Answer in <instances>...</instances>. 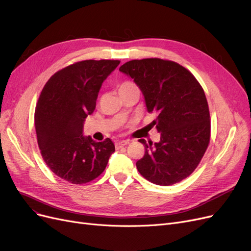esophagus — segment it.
<instances>
[{
	"mask_svg": "<svg viewBox=\"0 0 251 251\" xmlns=\"http://www.w3.org/2000/svg\"><path fill=\"white\" fill-rule=\"evenodd\" d=\"M128 144H129V140H122V141H118V143H116V149L123 148V147L127 146Z\"/></svg>",
	"mask_w": 251,
	"mask_h": 251,
	"instance_id": "1",
	"label": "esophagus"
}]
</instances>
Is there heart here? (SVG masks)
Wrapping results in <instances>:
<instances>
[{"mask_svg": "<svg viewBox=\"0 0 251 251\" xmlns=\"http://www.w3.org/2000/svg\"><path fill=\"white\" fill-rule=\"evenodd\" d=\"M118 90L120 94L130 91H139L137 85L132 81H123L122 83H120L118 86Z\"/></svg>", "mask_w": 251, "mask_h": 251, "instance_id": "heart-1", "label": "heart"}]
</instances>
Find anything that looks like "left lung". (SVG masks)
I'll return each instance as SVG.
<instances>
[{
    "label": "left lung",
    "mask_w": 251,
    "mask_h": 251,
    "mask_svg": "<svg viewBox=\"0 0 251 251\" xmlns=\"http://www.w3.org/2000/svg\"><path fill=\"white\" fill-rule=\"evenodd\" d=\"M131 77L145 95L149 113L161 133L160 141L139 139L145 156L139 173L158 186H171L197 168L210 141V115L204 90L182 65L160 58L130 60L119 69Z\"/></svg>",
    "instance_id": "left-lung-1"
}]
</instances>
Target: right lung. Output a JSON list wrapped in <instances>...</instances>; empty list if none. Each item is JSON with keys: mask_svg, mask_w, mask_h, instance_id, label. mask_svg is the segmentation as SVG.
Listing matches in <instances>:
<instances>
[{"mask_svg": "<svg viewBox=\"0 0 251 251\" xmlns=\"http://www.w3.org/2000/svg\"><path fill=\"white\" fill-rule=\"evenodd\" d=\"M120 60H83L54 74L43 88L35 111V126L43 160L53 173L75 184L99 177L115 146L110 138L96 143L83 135L102 82Z\"/></svg>", "mask_w": 251, "mask_h": 251, "instance_id": "add662e5", "label": "right lung"}]
</instances>
